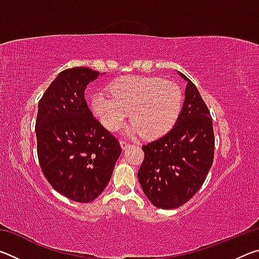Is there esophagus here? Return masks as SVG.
<instances>
[{
  "mask_svg": "<svg viewBox=\"0 0 259 259\" xmlns=\"http://www.w3.org/2000/svg\"><path fill=\"white\" fill-rule=\"evenodd\" d=\"M120 145H121V147H122V150H125V148H128V147L131 145V144L126 142V140H121Z\"/></svg>",
  "mask_w": 259,
  "mask_h": 259,
  "instance_id": "esophagus-1",
  "label": "esophagus"
}]
</instances>
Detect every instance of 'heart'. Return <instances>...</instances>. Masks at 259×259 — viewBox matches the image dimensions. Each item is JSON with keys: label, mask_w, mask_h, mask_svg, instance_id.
<instances>
[{"label": "heart", "mask_w": 259, "mask_h": 259, "mask_svg": "<svg viewBox=\"0 0 259 259\" xmlns=\"http://www.w3.org/2000/svg\"><path fill=\"white\" fill-rule=\"evenodd\" d=\"M96 117L109 131L119 130L128 117L131 135L147 138L172 128L183 106V91L176 83L161 77L131 75L114 82L107 93H97L90 103Z\"/></svg>", "instance_id": "1"}]
</instances>
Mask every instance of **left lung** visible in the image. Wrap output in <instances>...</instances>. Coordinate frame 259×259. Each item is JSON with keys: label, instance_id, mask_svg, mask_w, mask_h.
<instances>
[{"label": "left lung", "instance_id": "8db88e82", "mask_svg": "<svg viewBox=\"0 0 259 259\" xmlns=\"http://www.w3.org/2000/svg\"><path fill=\"white\" fill-rule=\"evenodd\" d=\"M187 82L185 100L172 129L143 146L138 181L147 199L161 209L186 203L202 186L214 152L212 120L199 90Z\"/></svg>", "mask_w": 259, "mask_h": 259}]
</instances>
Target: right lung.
<instances>
[{
  "instance_id": "1",
  "label": "right lung",
  "mask_w": 259,
  "mask_h": 259,
  "mask_svg": "<svg viewBox=\"0 0 259 259\" xmlns=\"http://www.w3.org/2000/svg\"><path fill=\"white\" fill-rule=\"evenodd\" d=\"M99 72L73 67L59 73L38 103L37 155L57 192L81 203L102 194L121 154L117 139L94 117L84 91Z\"/></svg>"
}]
</instances>
